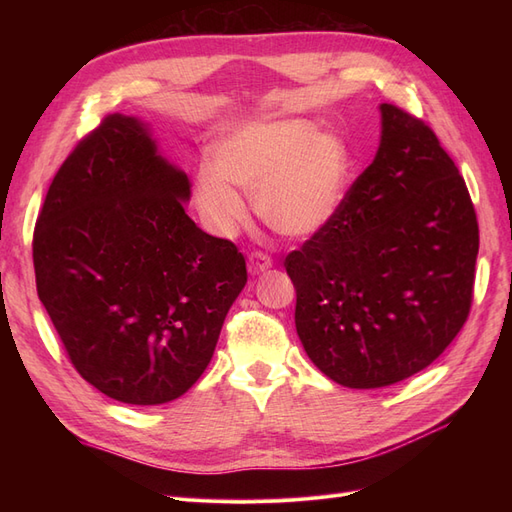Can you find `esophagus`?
<instances>
[{
  "mask_svg": "<svg viewBox=\"0 0 512 512\" xmlns=\"http://www.w3.org/2000/svg\"><path fill=\"white\" fill-rule=\"evenodd\" d=\"M273 267V260L269 254L265 252H252L250 254V260H247V269H250V273H262Z\"/></svg>",
  "mask_w": 512,
  "mask_h": 512,
  "instance_id": "obj_1",
  "label": "esophagus"
}]
</instances>
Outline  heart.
Here are the masks:
<instances>
[{"mask_svg":"<svg viewBox=\"0 0 512 512\" xmlns=\"http://www.w3.org/2000/svg\"><path fill=\"white\" fill-rule=\"evenodd\" d=\"M213 166H200L194 200L203 220L230 237L245 224L247 207L237 190L284 237H312L342 205L352 168L344 138L316 132L303 119L250 123L211 147Z\"/></svg>","mask_w":512,"mask_h":512,"instance_id":"1","label":"heart"}]
</instances>
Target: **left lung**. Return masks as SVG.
Instances as JSON below:
<instances>
[{
    "instance_id": "8db88e82",
    "label": "left lung",
    "mask_w": 512,
    "mask_h": 512,
    "mask_svg": "<svg viewBox=\"0 0 512 512\" xmlns=\"http://www.w3.org/2000/svg\"><path fill=\"white\" fill-rule=\"evenodd\" d=\"M374 162L335 218L286 256L294 324L337 384L380 389L431 365L466 324L478 222L466 181L436 132L382 104Z\"/></svg>"
}]
</instances>
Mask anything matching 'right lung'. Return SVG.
Segmentation results:
<instances>
[{"label":"right lung","instance_id":"obj_1","mask_svg":"<svg viewBox=\"0 0 512 512\" xmlns=\"http://www.w3.org/2000/svg\"><path fill=\"white\" fill-rule=\"evenodd\" d=\"M188 196L143 123L113 113L76 143L38 213V297L72 367L123 404L188 391L247 282L237 245L185 215Z\"/></svg>","mask_w":512,"mask_h":512}]
</instances>
